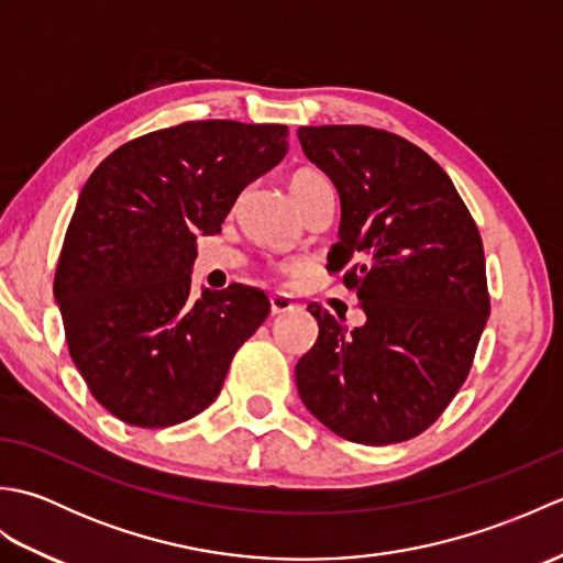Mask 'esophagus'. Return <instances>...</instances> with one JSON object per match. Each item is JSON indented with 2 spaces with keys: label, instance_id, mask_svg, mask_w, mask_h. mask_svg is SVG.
Here are the masks:
<instances>
[{
  "label": "esophagus",
  "instance_id": "1",
  "mask_svg": "<svg viewBox=\"0 0 563 563\" xmlns=\"http://www.w3.org/2000/svg\"><path fill=\"white\" fill-rule=\"evenodd\" d=\"M295 307L297 305L285 292H273L271 295V312L273 314H288V312H292Z\"/></svg>",
  "mask_w": 563,
  "mask_h": 563
}]
</instances>
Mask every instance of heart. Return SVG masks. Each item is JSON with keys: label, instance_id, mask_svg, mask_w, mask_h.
<instances>
[{"label": "heart", "instance_id": "1", "mask_svg": "<svg viewBox=\"0 0 563 563\" xmlns=\"http://www.w3.org/2000/svg\"><path fill=\"white\" fill-rule=\"evenodd\" d=\"M319 186H329V181H327V176L317 169H300L290 176V194L297 202L312 194V190Z\"/></svg>", "mask_w": 563, "mask_h": 563}]
</instances>
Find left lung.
<instances>
[{
  "label": "left lung",
  "instance_id": "left-lung-1",
  "mask_svg": "<svg viewBox=\"0 0 563 563\" xmlns=\"http://www.w3.org/2000/svg\"><path fill=\"white\" fill-rule=\"evenodd\" d=\"M297 137L341 196L327 271H343L367 317L349 329L307 307L319 336L295 367L297 391L345 440H411L464 385L492 312L482 234L450 176L413 142L367 125H305Z\"/></svg>",
  "mask_w": 563,
  "mask_h": 563
}]
</instances>
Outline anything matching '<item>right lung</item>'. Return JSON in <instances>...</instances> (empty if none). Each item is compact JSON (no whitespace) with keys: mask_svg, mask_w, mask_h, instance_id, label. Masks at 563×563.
<instances>
[{"mask_svg":"<svg viewBox=\"0 0 563 563\" xmlns=\"http://www.w3.org/2000/svg\"><path fill=\"white\" fill-rule=\"evenodd\" d=\"M285 125L190 121L125 142L84 184L55 268L71 361L106 411L169 428L218 399L271 312L232 283L190 297L196 239L288 152Z\"/></svg>","mask_w":563,"mask_h":563,"instance_id":"1","label":"right lung"}]
</instances>
